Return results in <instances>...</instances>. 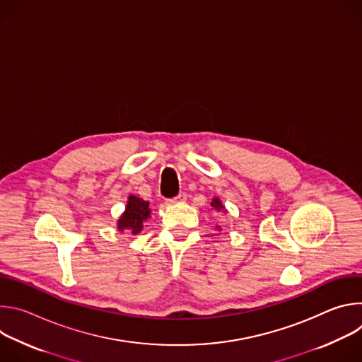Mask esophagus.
<instances>
[{
    "label": "esophagus",
    "mask_w": 362,
    "mask_h": 362,
    "mask_svg": "<svg viewBox=\"0 0 362 362\" xmlns=\"http://www.w3.org/2000/svg\"><path fill=\"white\" fill-rule=\"evenodd\" d=\"M186 200V194L185 193H179L176 197L168 200V203H177V202H185Z\"/></svg>",
    "instance_id": "esophagus-1"
}]
</instances>
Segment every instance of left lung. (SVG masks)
I'll return each instance as SVG.
<instances>
[{"label": "left lung", "instance_id": "1", "mask_svg": "<svg viewBox=\"0 0 362 362\" xmlns=\"http://www.w3.org/2000/svg\"><path fill=\"white\" fill-rule=\"evenodd\" d=\"M211 204H212V208H215V209H218V211L223 209V206H222V203H221L219 199H214V202H212Z\"/></svg>", "mask_w": 362, "mask_h": 362}]
</instances>
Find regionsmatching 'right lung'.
I'll return each instance as SVG.
<instances>
[{"mask_svg":"<svg viewBox=\"0 0 362 362\" xmlns=\"http://www.w3.org/2000/svg\"><path fill=\"white\" fill-rule=\"evenodd\" d=\"M148 216H150L148 202H144L136 196H130L126 206V211L117 222V228L120 232L129 230L133 235L140 233V230L143 229V222Z\"/></svg>","mask_w":362,"mask_h":362,"instance_id":"right-lung-1","label":"right lung"}]
</instances>
